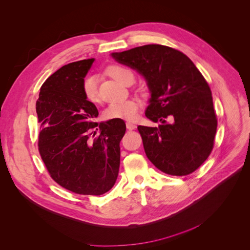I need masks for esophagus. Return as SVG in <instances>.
Listing matches in <instances>:
<instances>
[{
  "mask_svg": "<svg viewBox=\"0 0 250 250\" xmlns=\"http://www.w3.org/2000/svg\"><path fill=\"white\" fill-rule=\"evenodd\" d=\"M125 125H126V128H127V129H129V130H132V129H135V128L137 127V125H136L131 124V123H126Z\"/></svg>",
  "mask_w": 250,
  "mask_h": 250,
  "instance_id": "esophagus-1",
  "label": "esophagus"
}]
</instances>
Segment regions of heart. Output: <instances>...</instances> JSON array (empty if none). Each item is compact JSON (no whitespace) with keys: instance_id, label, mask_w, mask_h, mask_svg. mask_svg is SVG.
I'll return each instance as SVG.
<instances>
[{"instance_id":"heart-1","label":"heart","mask_w":250,"mask_h":250,"mask_svg":"<svg viewBox=\"0 0 250 250\" xmlns=\"http://www.w3.org/2000/svg\"><path fill=\"white\" fill-rule=\"evenodd\" d=\"M107 73L123 84L126 85L130 79H134L131 72L121 66H111L107 69ZM82 92L85 99L89 103H96L99 98L97 76L87 75L82 81ZM139 104L134 99H126L120 103L108 104L104 110V118L105 120H124L135 121L138 118Z\"/></svg>"}]
</instances>
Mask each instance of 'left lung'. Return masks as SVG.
<instances>
[{"label": "left lung", "instance_id": "8db88e82", "mask_svg": "<svg viewBox=\"0 0 250 250\" xmlns=\"http://www.w3.org/2000/svg\"><path fill=\"white\" fill-rule=\"evenodd\" d=\"M111 56L146 79L151 92L146 116L162 123L138 126L147 159L166 174L193 173L211 154L217 129L212 93L201 72L184 53L159 44ZM169 115L173 122L166 124Z\"/></svg>", "mask_w": 250, "mask_h": 250}]
</instances>
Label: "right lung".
Masks as SVG:
<instances>
[{
  "instance_id": "obj_1",
  "label": "right lung",
  "mask_w": 250,
  "mask_h": 250,
  "mask_svg": "<svg viewBox=\"0 0 250 250\" xmlns=\"http://www.w3.org/2000/svg\"><path fill=\"white\" fill-rule=\"evenodd\" d=\"M93 61L69 63L49 76L41 86L36 112L39 153L50 176L73 193L98 196L109 191L118 178L125 124L123 120L93 123L98 110L82 92V81ZM96 126L100 134L91 139Z\"/></svg>"
}]
</instances>
